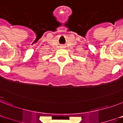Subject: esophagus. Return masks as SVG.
Segmentation results:
<instances>
[{
	"mask_svg": "<svg viewBox=\"0 0 123 123\" xmlns=\"http://www.w3.org/2000/svg\"><path fill=\"white\" fill-rule=\"evenodd\" d=\"M62 47H64V46H62Z\"/></svg>",
	"mask_w": 123,
	"mask_h": 123,
	"instance_id": "34e87169",
	"label": "esophagus"
}]
</instances>
